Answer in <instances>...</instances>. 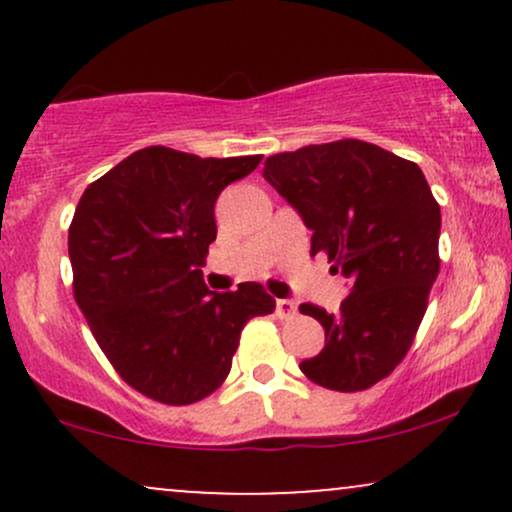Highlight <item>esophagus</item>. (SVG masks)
Returning a JSON list of instances; mask_svg holds the SVG:
<instances>
[{
  "label": "esophagus",
  "instance_id": "esophagus-1",
  "mask_svg": "<svg viewBox=\"0 0 512 512\" xmlns=\"http://www.w3.org/2000/svg\"><path fill=\"white\" fill-rule=\"evenodd\" d=\"M296 313H298L296 301H291V298H279V301H276V315H279L281 320H289V317H293Z\"/></svg>",
  "mask_w": 512,
  "mask_h": 512
}]
</instances>
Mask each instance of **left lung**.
I'll return each instance as SVG.
<instances>
[{"mask_svg":"<svg viewBox=\"0 0 512 512\" xmlns=\"http://www.w3.org/2000/svg\"><path fill=\"white\" fill-rule=\"evenodd\" d=\"M264 180L313 231L351 284L337 313L303 303L325 327V349L301 363L305 378L337 392L368 390L407 356L440 272V207L414 161L339 139L269 156Z\"/></svg>","mask_w":512,"mask_h":512,"instance_id":"obj_1","label":"left lung"}]
</instances>
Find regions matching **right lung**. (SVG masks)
Returning a JSON list of instances; mask_svg holds the SVG:
<instances>
[{
  "instance_id": "obj_1",
  "label": "right lung",
  "mask_w": 512,
  "mask_h": 512,
  "mask_svg": "<svg viewBox=\"0 0 512 512\" xmlns=\"http://www.w3.org/2000/svg\"><path fill=\"white\" fill-rule=\"evenodd\" d=\"M260 161L146 146L79 199L69 226L74 301L117 375L154 402L185 407L219 390L243 327L274 313L255 281L214 293L202 276L216 197Z\"/></svg>"
}]
</instances>
